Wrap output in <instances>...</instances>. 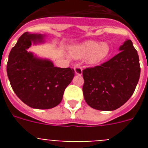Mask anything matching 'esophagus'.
<instances>
[{
    "label": "esophagus",
    "instance_id": "34e87169",
    "mask_svg": "<svg viewBox=\"0 0 148 148\" xmlns=\"http://www.w3.org/2000/svg\"><path fill=\"white\" fill-rule=\"evenodd\" d=\"M74 70H75V74H77V75H81L82 74V68L80 66H75Z\"/></svg>",
    "mask_w": 148,
    "mask_h": 148
}]
</instances>
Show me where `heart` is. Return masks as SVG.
<instances>
[{
    "mask_svg": "<svg viewBox=\"0 0 148 148\" xmlns=\"http://www.w3.org/2000/svg\"><path fill=\"white\" fill-rule=\"evenodd\" d=\"M110 53V47L107 43H101L87 40L82 44L73 47L70 50V54L75 58L87 57V62L95 64L108 58Z\"/></svg>",
    "mask_w": 148,
    "mask_h": 148,
    "instance_id": "1",
    "label": "heart"
}]
</instances>
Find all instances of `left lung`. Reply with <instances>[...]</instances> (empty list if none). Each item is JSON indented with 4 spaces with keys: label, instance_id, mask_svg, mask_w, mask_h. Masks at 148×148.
Masks as SVG:
<instances>
[{
    "label": "left lung",
    "instance_id": "left-lung-1",
    "mask_svg": "<svg viewBox=\"0 0 148 148\" xmlns=\"http://www.w3.org/2000/svg\"><path fill=\"white\" fill-rule=\"evenodd\" d=\"M119 50L109 61L82 72L84 98L92 108L118 109L135 91L141 71L138 55L130 40L125 41Z\"/></svg>",
    "mask_w": 148,
    "mask_h": 148
}]
</instances>
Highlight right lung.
<instances>
[{
    "instance_id": "obj_1",
    "label": "right lung",
    "mask_w": 148,
    "mask_h": 148,
    "mask_svg": "<svg viewBox=\"0 0 148 148\" xmlns=\"http://www.w3.org/2000/svg\"><path fill=\"white\" fill-rule=\"evenodd\" d=\"M44 35L25 32L9 55L6 72L13 91L29 107L50 109L59 104L75 71L54 66L53 62L27 52L32 42H41Z\"/></svg>"
}]
</instances>
